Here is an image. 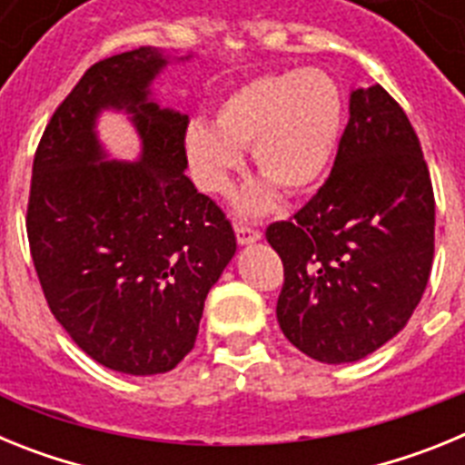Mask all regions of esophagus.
<instances>
[{
  "label": "esophagus",
  "instance_id": "esophagus-1",
  "mask_svg": "<svg viewBox=\"0 0 465 465\" xmlns=\"http://www.w3.org/2000/svg\"><path fill=\"white\" fill-rule=\"evenodd\" d=\"M235 235L240 244H253V242L261 240V230L252 228V225H244V223H237L235 225Z\"/></svg>",
  "mask_w": 465,
  "mask_h": 465
}]
</instances>
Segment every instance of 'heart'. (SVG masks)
I'll return each mask as SVG.
<instances>
[{
    "label": "heart",
    "instance_id": "obj_1",
    "mask_svg": "<svg viewBox=\"0 0 465 465\" xmlns=\"http://www.w3.org/2000/svg\"><path fill=\"white\" fill-rule=\"evenodd\" d=\"M340 85L322 69H291L258 76L221 102L216 123L193 121L186 153L195 179L209 193H223L252 146L253 165L268 176L237 200L244 213L274 207L282 186L305 193L322 182L342 133Z\"/></svg>",
    "mask_w": 465,
    "mask_h": 465
}]
</instances>
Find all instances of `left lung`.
Instances as JSON below:
<instances>
[{
  "label": "left lung",
  "mask_w": 465,
  "mask_h": 465,
  "mask_svg": "<svg viewBox=\"0 0 465 465\" xmlns=\"http://www.w3.org/2000/svg\"><path fill=\"white\" fill-rule=\"evenodd\" d=\"M323 186L265 237L283 262L277 322L310 359L351 363L410 322L435 252V197L412 123L359 88Z\"/></svg>",
  "instance_id": "8db88e82"
}]
</instances>
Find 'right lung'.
<instances>
[{"mask_svg": "<svg viewBox=\"0 0 465 465\" xmlns=\"http://www.w3.org/2000/svg\"><path fill=\"white\" fill-rule=\"evenodd\" d=\"M165 64L149 46L94 63L44 130L27 203L32 261L57 323L93 361L142 377L191 351L204 298L237 249L223 209L183 172L188 116L149 102ZM102 108L134 114L142 161L104 160Z\"/></svg>", "mask_w": 465, "mask_h": 465, "instance_id": "add662e5", "label": "right lung"}]
</instances>
